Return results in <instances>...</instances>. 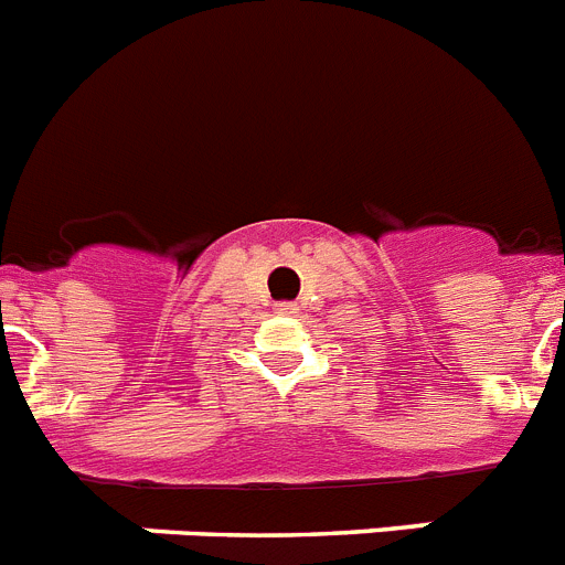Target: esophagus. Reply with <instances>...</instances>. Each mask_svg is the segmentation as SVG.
<instances>
[{"mask_svg": "<svg viewBox=\"0 0 565 565\" xmlns=\"http://www.w3.org/2000/svg\"><path fill=\"white\" fill-rule=\"evenodd\" d=\"M296 310H298V303H292V301L276 303V312H281V316H292Z\"/></svg>", "mask_w": 565, "mask_h": 565, "instance_id": "obj_1", "label": "esophagus"}]
</instances>
